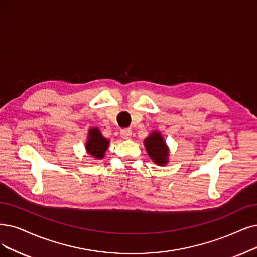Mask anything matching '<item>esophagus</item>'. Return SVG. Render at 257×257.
Wrapping results in <instances>:
<instances>
[{
  "label": "esophagus",
  "instance_id": "obj_1",
  "mask_svg": "<svg viewBox=\"0 0 257 257\" xmlns=\"http://www.w3.org/2000/svg\"><path fill=\"white\" fill-rule=\"evenodd\" d=\"M120 135H121V137L123 138V139H130L131 138V136H132V131L130 130V128H123V130H121V132H120Z\"/></svg>",
  "mask_w": 257,
  "mask_h": 257
}]
</instances>
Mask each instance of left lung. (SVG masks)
<instances>
[{"label":"left lung","mask_w":257,"mask_h":257,"mask_svg":"<svg viewBox=\"0 0 257 257\" xmlns=\"http://www.w3.org/2000/svg\"><path fill=\"white\" fill-rule=\"evenodd\" d=\"M145 147L150 158L158 166H166L169 162V148L159 132L151 133L145 139Z\"/></svg>","instance_id":"8db88e82"}]
</instances>
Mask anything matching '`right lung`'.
Here are the masks:
<instances>
[{
  "label": "right lung",
  "mask_w": 257,
  "mask_h": 257,
  "mask_svg": "<svg viewBox=\"0 0 257 257\" xmlns=\"http://www.w3.org/2000/svg\"><path fill=\"white\" fill-rule=\"evenodd\" d=\"M109 146V140L102 136L101 132L97 127L88 130V137L85 143L86 152L90 156L96 159H102L104 157L105 151Z\"/></svg>",
  "instance_id": "1"
}]
</instances>
